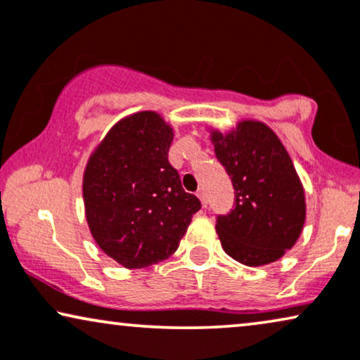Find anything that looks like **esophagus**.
I'll list each match as a JSON object with an SVG mask.
<instances>
[{"label":"esophagus","instance_id":"esophagus-1","mask_svg":"<svg viewBox=\"0 0 360 360\" xmlns=\"http://www.w3.org/2000/svg\"><path fill=\"white\" fill-rule=\"evenodd\" d=\"M198 198L200 199V202H202L204 207H207V194H205L204 189H199L198 191Z\"/></svg>","mask_w":360,"mask_h":360}]
</instances>
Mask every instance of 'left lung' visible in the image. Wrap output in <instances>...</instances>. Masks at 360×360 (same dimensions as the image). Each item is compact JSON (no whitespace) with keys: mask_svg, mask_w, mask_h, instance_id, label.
Listing matches in <instances>:
<instances>
[{"mask_svg":"<svg viewBox=\"0 0 360 360\" xmlns=\"http://www.w3.org/2000/svg\"><path fill=\"white\" fill-rule=\"evenodd\" d=\"M212 143L236 191L233 209L215 224L222 248L248 266L276 262L298 240L306 219L293 161L275 133L252 120L229 135L212 131Z\"/></svg>","mask_w":360,"mask_h":360,"instance_id":"8db88e82","label":"left lung"}]
</instances>
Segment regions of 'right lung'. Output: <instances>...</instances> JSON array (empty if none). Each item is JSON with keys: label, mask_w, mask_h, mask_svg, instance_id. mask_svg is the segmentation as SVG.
<instances>
[{"label": "right lung", "mask_w": 360, "mask_h": 360, "mask_svg": "<svg viewBox=\"0 0 360 360\" xmlns=\"http://www.w3.org/2000/svg\"><path fill=\"white\" fill-rule=\"evenodd\" d=\"M171 143L172 130L160 115L135 113L115 124L85 167L90 232L130 270L171 257L200 209L167 160Z\"/></svg>", "instance_id": "1"}]
</instances>
